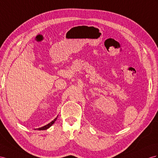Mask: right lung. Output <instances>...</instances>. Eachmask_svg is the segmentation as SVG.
<instances>
[{
	"label": "right lung",
	"instance_id": "add662e5",
	"mask_svg": "<svg viewBox=\"0 0 158 158\" xmlns=\"http://www.w3.org/2000/svg\"><path fill=\"white\" fill-rule=\"evenodd\" d=\"M56 118H57V117H56V118L53 121H52L51 122H50L48 124H47V125H44V126H43V127H39V128H38L37 129H38V130H45V129H47L48 128H49V127L51 126V125L55 122V121L56 120Z\"/></svg>",
	"mask_w": 158,
	"mask_h": 158
}]
</instances>
